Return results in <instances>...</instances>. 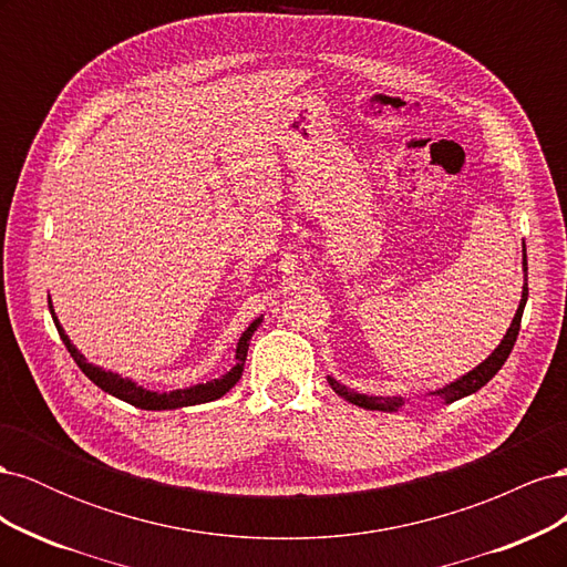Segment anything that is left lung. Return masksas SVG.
Segmentation results:
<instances>
[{"label":"left lung","mask_w":567,"mask_h":567,"mask_svg":"<svg viewBox=\"0 0 567 567\" xmlns=\"http://www.w3.org/2000/svg\"><path fill=\"white\" fill-rule=\"evenodd\" d=\"M523 271H525V284H523V298H520V305H518V312L516 317H513L508 331L504 336V340L499 342V348H496L483 364H477L473 371H468L466 375H461L458 381L444 385L431 394H435V398H442L444 402H456L461 398H468V394L477 392L480 388H483L485 383H489L494 379V373L499 371L504 367V362L508 359L513 346H516V338H518V331H520V319H523V310H525V302H527V255H525V246H523ZM329 385L336 390V394H340L342 400H348L357 406L362 409H379V411H398L404 400L402 398H371V394H362V392H354V390H348L346 385H340L336 379H331L329 375Z\"/></svg>","instance_id":"1"}]
</instances>
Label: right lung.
I'll return each mask as SVG.
<instances>
[{"mask_svg": "<svg viewBox=\"0 0 567 567\" xmlns=\"http://www.w3.org/2000/svg\"><path fill=\"white\" fill-rule=\"evenodd\" d=\"M49 312H51V319H54L56 323V331L63 340V346L68 348V352H71V357L75 359V364L82 369V373L87 375V379L99 385L104 392L113 394V398L123 400L132 406H140V409H146V411H163V409H182V406H194V404H205V402H215L219 400L221 394H227L236 383L238 379H241L244 373V364H246V354H248V346H250V338L252 333L257 331V326L262 323V317H257L248 329L241 333V338H238V346H236V364L221 375V379H215V381H208V383H198V385H192V388H182V390H173V392H153V390H146L142 385H136L134 381L130 379H123V375H117L113 371H106L101 367H94L90 364L87 359H84V354L73 346L71 338L65 336L63 326L59 323L56 315H54V307H51V300H49Z\"/></svg>", "mask_w": 567, "mask_h": 567, "instance_id": "obj_1", "label": "right lung"}]
</instances>
